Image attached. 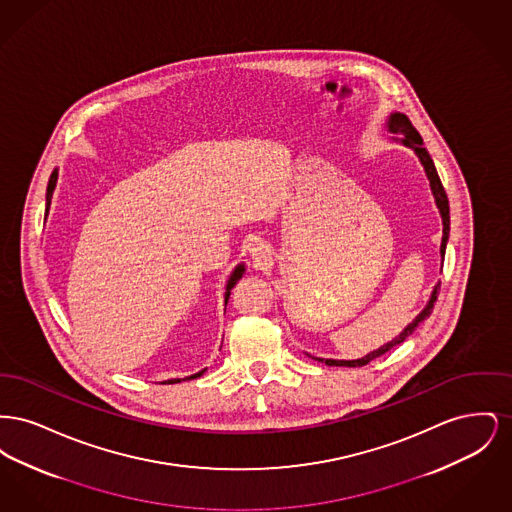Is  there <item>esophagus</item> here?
<instances>
[{
  "label": "esophagus",
  "instance_id": "obj_1",
  "mask_svg": "<svg viewBox=\"0 0 512 512\" xmlns=\"http://www.w3.org/2000/svg\"><path fill=\"white\" fill-rule=\"evenodd\" d=\"M249 253H251L255 263L267 261V247L261 244V242H253V244L249 245Z\"/></svg>",
  "mask_w": 512,
  "mask_h": 512
}]
</instances>
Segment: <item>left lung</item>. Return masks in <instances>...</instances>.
Returning <instances> with one entry per match:
<instances>
[{
    "label": "left lung",
    "instance_id": "1",
    "mask_svg": "<svg viewBox=\"0 0 512 512\" xmlns=\"http://www.w3.org/2000/svg\"><path fill=\"white\" fill-rule=\"evenodd\" d=\"M388 130H390L391 134H401L399 138L397 136H393V142H399V144H403L405 147H411L414 153H416V157H418V161H420V165L424 167V172H426V176H428V180H430V190H432V194H434V199H436V205H438L439 209V217H441V224H443V236H441V247H439V255H441V261L445 259V247H447V242H449V201H447V194H445V190H443V186H441V180H439L438 171H436V165H434V161H432V157H430V153L426 151V147L422 146V138H420V134L416 132V128H414L411 121L403 115V113H391L390 119H388ZM438 290H439V282L434 286V290H432V295H430V299H428V303H426V307L414 317L413 322L411 324H407V328L397 336V338H393V340L388 341V343H384L382 347H378L376 351H370L368 355L365 357H361V359H353V361H338V359H320V357H313L315 361H320V363H326L328 366H365L370 363V361H374L376 357H380V355H384V353H388L390 349H393L395 345H399V343H403V341L407 340L411 334H413L414 330H416V326L424 320V318L430 317L432 315V311H434V303H436V299H438ZM309 355V353H307Z\"/></svg>",
    "mask_w": 512,
    "mask_h": 512
}]
</instances>
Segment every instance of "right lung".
<instances>
[{"label":"right lung","mask_w":512,"mask_h":512,"mask_svg":"<svg viewBox=\"0 0 512 512\" xmlns=\"http://www.w3.org/2000/svg\"><path fill=\"white\" fill-rule=\"evenodd\" d=\"M57 176H59V171L55 169V171L51 172V176H49L48 182V192H46V215L49 213V205H51V197H53V190H55V186H57ZM245 265L244 263H240L238 267L232 270V274H230V278H228V282H226V292H224V305L228 303V297H230V292H232V288L238 284V280L244 276ZM207 368H203V370H199V372H195L192 376H186V378H172V380H167V382H163V384H178V382H182V380H192V378H199L203 372H205Z\"/></svg>","instance_id":"obj_1"}]
</instances>
